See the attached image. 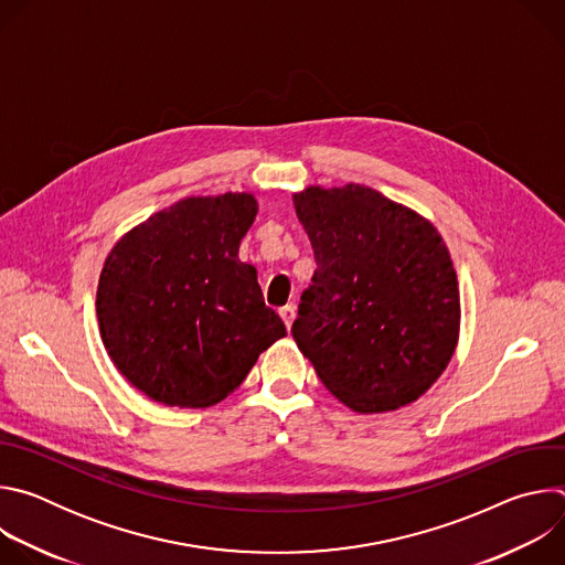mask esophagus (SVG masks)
I'll return each instance as SVG.
<instances>
[{
  "instance_id": "1",
  "label": "esophagus",
  "mask_w": 565,
  "mask_h": 565,
  "mask_svg": "<svg viewBox=\"0 0 565 565\" xmlns=\"http://www.w3.org/2000/svg\"><path fill=\"white\" fill-rule=\"evenodd\" d=\"M279 315H281V319H284V324H286V329L290 331V327H292V321H295V317H297V308H295V306H284V308L279 310Z\"/></svg>"
}]
</instances>
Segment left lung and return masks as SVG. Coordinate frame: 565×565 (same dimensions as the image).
I'll return each instance as SVG.
<instances>
[{
	"label": "left lung",
	"mask_w": 565,
	"mask_h": 565,
	"mask_svg": "<svg viewBox=\"0 0 565 565\" xmlns=\"http://www.w3.org/2000/svg\"><path fill=\"white\" fill-rule=\"evenodd\" d=\"M317 270L292 338L358 414L423 397L451 362L460 292L445 238L416 210L360 183L292 194Z\"/></svg>",
	"instance_id": "obj_1"
}]
</instances>
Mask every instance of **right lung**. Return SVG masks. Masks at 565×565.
<instances>
[{"instance_id": "obj_1", "label": "right lung", "mask_w": 565, "mask_h": 565, "mask_svg": "<svg viewBox=\"0 0 565 565\" xmlns=\"http://www.w3.org/2000/svg\"><path fill=\"white\" fill-rule=\"evenodd\" d=\"M259 203L250 192L188 196L109 250L96 292L100 338L131 386L168 407H212L286 338L257 268L238 259Z\"/></svg>"}]
</instances>
